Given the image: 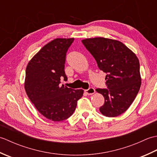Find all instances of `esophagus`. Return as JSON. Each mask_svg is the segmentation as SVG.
<instances>
[{
	"instance_id": "obj_1",
	"label": "esophagus",
	"mask_w": 157,
	"mask_h": 157,
	"mask_svg": "<svg viewBox=\"0 0 157 157\" xmlns=\"http://www.w3.org/2000/svg\"><path fill=\"white\" fill-rule=\"evenodd\" d=\"M84 92H86V94L88 95H92L95 93V90L94 88H90L88 90H85Z\"/></svg>"
}]
</instances>
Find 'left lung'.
Returning <instances> with one entry per match:
<instances>
[{
	"label": "left lung",
	"mask_w": 157,
	"mask_h": 157,
	"mask_svg": "<svg viewBox=\"0 0 157 157\" xmlns=\"http://www.w3.org/2000/svg\"><path fill=\"white\" fill-rule=\"evenodd\" d=\"M82 42L94 56L98 68L106 74L107 88L96 90L105 98L100 111L109 117L120 115L132 105L140 88L138 57L124 44L115 40L99 37Z\"/></svg>",
	"instance_id": "obj_1"
}]
</instances>
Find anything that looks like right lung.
Wrapping results in <instances>:
<instances>
[{"instance_id": "right-lung-1", "label": "right lung", "mask_w": 157, "mask_h": 157, "mask_svg": "<svg viewBox=\"0 0 157 157\" xmlns=\"http://www.w3.org/2000/svg\"><path fill=\"white\" fill-rule=\"evenodd\" d=\"M74 38H56L48 43L28 63L25 90L28 98L41 114L50 120L61 121L75 111L84 90L64 85L66 53Z\"/></svg>"}]
</instances>
